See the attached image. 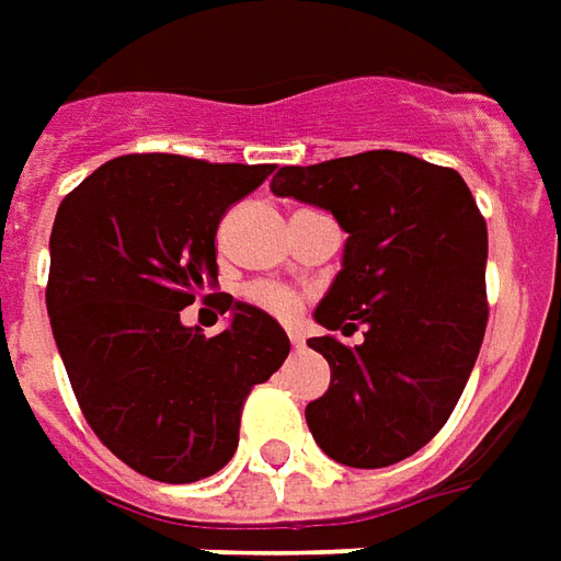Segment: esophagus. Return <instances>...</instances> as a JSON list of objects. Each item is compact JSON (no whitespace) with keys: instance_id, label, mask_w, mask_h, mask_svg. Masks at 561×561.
Instances as JSON below:
<instances>
[{"instance_id":"obj_1","label":"esophagus","mask_w":561,"mask_h":561,"mask_svg":"<svg viewBox=\"0 0 561 561\" xmlns=\"http://www.w3.org/2000/svg\"><path fill=\"white\" fill-rule=\"evenodd\" d=\"M289 342H293V347H296V351H302L305 347V339L299 335V332H289Z\"/></svg>"}]
</instances>
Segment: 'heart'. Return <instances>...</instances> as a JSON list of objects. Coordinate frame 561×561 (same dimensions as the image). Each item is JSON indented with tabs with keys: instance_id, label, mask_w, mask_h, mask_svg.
Instances as JSON below:
<instances>
[{
	"instance_id": "1",
	"label": "heart",
	"mask_w": 561,
	"mask_h": 561,
	"mask_svg": "<svg viewBox=\"0 0 561 561\" xmlns=\"http://www.w3.org/2000/svg\"><path fill=\"white\" fill-rule=\"evenodd\" d=\"M247 299L274 318H293L299 311V296L293 289L280 287V284H253L247 289Z\"/></svg>"
}]
</instances>
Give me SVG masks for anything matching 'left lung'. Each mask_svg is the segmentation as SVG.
<instances>
[{"mask_svg": "<svg viewBox=\"0 0 561 561\" xmlns=\"http://www.w3.org/2000/svg\"><path fill=\"white\" fill-rule=\"evenodd\" d=\"M272 192L335 216L347 241L314 320L363 327L354 347L308 339L332 373L305 405L308 431L339 465H397L446 424L480 354L485 219L458 170L391 149L280 168Z\"/></svg>", "mask_w": 561, "mask_h": 561, "instance_id": "8db88e82", "label": "left lung"}]
</instances>
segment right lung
Instances as JSON below:
<instances>
[{"label":"right lung","instance_id":"obj_1","mask_svg":"<svg viewBox=\"0 0 561 561\" xmlns=\"http://www.w3.org/2000/svg\"><path fill=\"white\" fill-rule=\"evenodd\" d=\"M272 164L122 156L69 192L51 229L48 318L103 446L158 482H198L238 449L243 397L287 360L284 327L219 296L229 327L180 311L216 284V229Z\"/></svg>","mask_w":561,"mask_h":561}]
</instances>
